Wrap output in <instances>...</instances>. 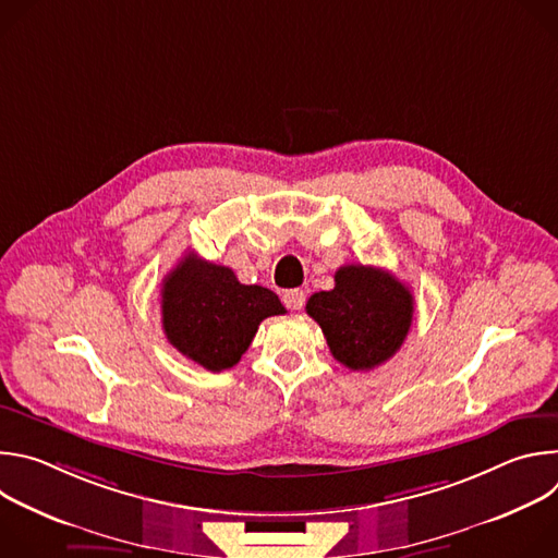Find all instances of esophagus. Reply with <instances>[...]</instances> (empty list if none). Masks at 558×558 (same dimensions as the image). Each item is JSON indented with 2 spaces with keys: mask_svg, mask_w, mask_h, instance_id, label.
Returning <instances> with one entry per match:
<instances>
[{
  "mask_svg": "<svg viewBox=\"0 0 558 558\" xmlns=\"http://www.w3.org/2000/svg\"><path fill=\"white\" fill-rule=\"evenodd\" d=\"M304 300H306V295H304L302 289H289V291L282 293L284 306H287V308H293V311L302 308V306H304Z\"/></svg>",
  "mask_w": 558,
  "mask_h": 558,
  "instance_id": "esophagus-1",
  "label": "esophagus"
}]
</instances>
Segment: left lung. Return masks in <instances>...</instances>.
I'll use <instances>...</instances> for the list:
<instances>
[{"mask_svg": "<svg viewBox=\"0 0 558 558\" xmlns=\"http://www.w3.org/2000/svg\"><path fill=\"white\" fill-rule=\"evenodd\" d=\"M413 293L392 274L344 265L331 291L313 293L306 313L320 325L333 357L351 371H371L404 344L413 323Z\"/></svg>", "mask_w": 558, "mask_h": 558, "instance_id": "8db88e82", "label": "left lung"}]
</instances>
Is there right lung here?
Segmentation results:
<instances>
[{
  "label": "right lung",
  "mask_w": 558,
  "mask_h": 558,
  "mask_svg": "<svg viewBox=\"0 0 558 558\" xmlns=\"http://www.w3.org/2000/svg\"><path fill=\"white\" fill-rule=\"evenodd\" d=\"M278 295L241 284L229 267L187 256L161 289L163 331L170 344L207 371L231 368L250 349L260 323L282 315Z\"/></svg>",
  "instance_id": "add662e5"
}]
</instances>
